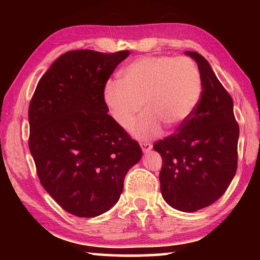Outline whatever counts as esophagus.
Instances as JSON below:
<instances>
[{
  "mask_svg": "<svg viewBox=\"0 0 260 260\" xmlns=\"http://www.w3.org/2000/svg\"><path fill=\"white\" fill-rule=\"evenodd\" d=\"M141 148H142L143 152L147 153L151 150L152 146H151V143H149V142H141Z\"/></svg>",
  "mask_w": 260,
  "mask_h": 260,
  "instance_id": "esophagus-1",
  "label": "esophagus"
}]
</instances>
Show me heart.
Listing matches in <instances>:
<instances>
[{"mask_svg":"<svg viewBox=\"0 0 260 260\" xmlns=\"http://www.w3.org/2000/svg\"><path fill=\"white\" fill-rule=\"evenodd\" d=\"M202 94L199 68L184 56H144L120 72L119 81L105 88V102L113 119L129 127L143 110L147 112L134 133L147 138L182 126L195 111Z\"/></svg>","mask_w":260,"mask_h":260,"instance_id":"b5f03b06","label":"heart"}]
</instances>
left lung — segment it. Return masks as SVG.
<instances>
[{"mask_svg":"<svg viewBox=\"0 0 260 260\" xmlns=\"http://www.w3.org/2000/svg\"><path fill=\"white\" fill-rule=\"evenodd\" d=\"M186 55L199 65L203 88L200 102L191 117L153 149L162 159V199L174 209L193 212L220 199L234 178L240 128L232 96L209 61L196 51Z\"/></svg>","mask_w":260,"mask_h":260,"instance_id":"1","label":"left lung"}]
</instances>
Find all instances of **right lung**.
Instances as JSON below:
<instances>
[{
  "label": "right lung",
  "mask_w": 260,
  "mask_h": 260,
  "mask_svg": "<svg viewBox=\"0 0 260 260\" xmlns=\"http://www.w3.org/2000/svg\"><path fill=\"white\" fill-rule=\"evenodd\" d=\"M128 50H71L39 81L28 108V147L47 192L69 213L93 218L119 200L142 157L139 143L108 113L105 85Z\"/></svg>",
  "instance_id": "right-lung-1"
}]
</instances>
